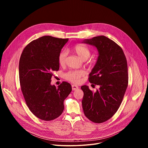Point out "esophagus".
Returning a JSON list of instances; mask_svg holds the SVG:
<instances>
[{
  "mask_svg": "<svg viewBox=\"0 0 148 148\" xmlns=\"http://www.w3.org/2000/svg\"><path fill=\"white\" fill-rule=\"evenodd\" d=\"M78 88H79V87H78L77 86H76V85H72V90H73V91L77 90L78 89Z\"/></svg>",
  "mask_w": 148,
  "mask_h": 148,
  "instance_id": "1",
  "label": "esophagus"
}]
</instances>
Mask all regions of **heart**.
<instances>
[{
  "instance_id": "1",
  "label": "heart",
  "mask_w": 148,
  "mask_h": 148,
  "mask_svg": "<svg viewBox=\"0 0 148 148\" xmlns=\"http://www.w3.org/2000/svg\"><path fill=\"white\" fill-rule=\"evenodd\" d=\"M71 50L82 60H87L91 54L90 50L87 47L81 45L74 46ZM67 56V54L66 51H62L59 53L58 56V62L61 66H64L66 64ZM84 75H85V72L83 70H71L66 73L64 77L65 79L71 82L78 84L80 82L81 78Z\"/></svg>"
}]
</instances>
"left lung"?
Masks as SVG:
<instances>
[{"label": "left lung", "mask_w": 148, "mask_h": 148, "mask_svg": "<svg viewBox=\"0 0 148 148\" xmlns=\"http://www.w3.org/2000/svg\"><path fill=\"white\" fill-rule=\"evenodd\" d=\"M84 43L94 46L99 51L88 80L100 87L94 92L88 86H81L82 108L88 119L100 123L112 117L122 103L128 84L127 61L122 48L104 36L86 39Z\"/></svg>", "instance_id": "left-lung-1"}]
</instances>
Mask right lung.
<instances>
[{
	"instance_id": "obj_1",
	"label": "right lung",
	"mask_w": 148,
	"mask_h": 148,
	"mask_svg": "<svg viewBox=\"0 0 148 148\" xmlns=\"http://www.w3.org/2000/svg\"><path fill=\"white\" fill-rule=\"evenodd\" d=\"M68 40L41 37L29 43L21 54L20 88L28 108L41 120L52 121L60 116L64 101L72 91L67 82H62L57 88L50 84L53 72L59 70L58 56Z\"/></svg>"
}]
</instances>
